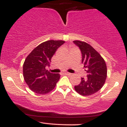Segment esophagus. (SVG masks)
I'll return each mask as SVG.
<instances>
[{
  "instance_id": "esophagus-1",
  "label": "esophagus",
  "mask_w": 127,
  "mask_h": 127,
  "mask_svg": "<svg viewBox=\"0 0 127 127\" xmlns=\"http://www.w3.org/2000/svg\"><path fill=\"white\" fill-rule=\"evenodd\" d=\"M63 74H64L65 75H71V73H68V72H64L63 73Z\"/></svg>"
}]
</instances>
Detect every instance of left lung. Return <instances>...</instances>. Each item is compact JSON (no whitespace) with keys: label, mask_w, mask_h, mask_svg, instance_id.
Segmentation results:
<instances>
[{"label":"left lung","mask_w":127,"mask_h":127,"mask_svg":"<svg viewBox=\"0 0 127 127\" xmlns=\"http://www.w3.org/2000/svg\"><path fill=\"white\" fill-rule=\"evenodd\" d=\"M82 52V63L87 71V78H81L75 90L80 95L88 96L95 94L101 89L107 78V66L103 58L93 46L87 42L74 40Z\"/></svg>","instance_id":"left-lung-1"}]
</instances>
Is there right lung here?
<instances>
[{
	"mask_svg": "<svg viewBox=\"0 0 127 127\" xmlns=\"http://www.w3.org/2000/svg\"><path fill=\"white\" fill-rule=\"evenodd\" d=\"M64 42L47 40L39 45L26 57L23 64V76L32 91L43 95L54 89L60 75L49 72L46 67L50 66L52 56Z\"/></svg>",
	"mask_w": 127,
	"mask_h": 127,
	"instance_id": "obj_1",
	"label": "right lung"
}]
</instances>
